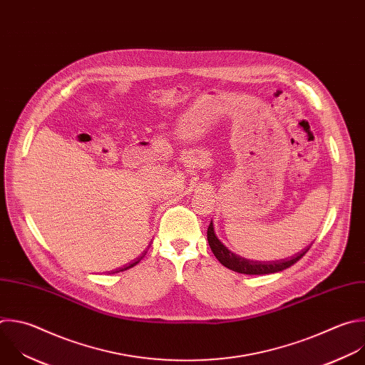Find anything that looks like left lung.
<instances>
[{"label": "left lung", "mask_w": 365, "mask_h": 365, "mask_svg": "<svg viewBox=\"0 0 365 365\" xmlns=\"http://www.w3.org/2000/svg\"><path fill=\"white\" fill-rule=\"evenodd\" d=\"M207 242H209V247H210L213 255L223 267H226L230 271H235L239 274H247V275H265V274H275V272L284 271V269L292 267L295 262H298L309 250V247H308L307 250L295 254L294 257L285 258L281 261H272V262L251 261L247 258H242L237 254H233L222 244L215 233L212 220L207 227Z\"/></svg>", "instance_id": "8db88e82"}]
</instances>
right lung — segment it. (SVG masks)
<instances>
[{
	"label": "right lung",
	"instance_id": "right-lung-1",
	"mask_svg": "<svg viewBox=\"0 0 365 365\" xmlns=\"http://www.w3.org/2000/svg\"><path fill=\"white\" fill-rule=\"evenodd\" d=\"M145 255H146V254H145ZM145 255H143V257H145ZM143 257H140V258H138V259H136V261H133V262H130V264H129V265H126V267H125V268H121V269H118V271H117V272H120V271H126V269H130V268H133V267H135V265H138V264H139V262H140V261H142V259H143Z\"/></svg>",
	"mask_w": 365,
	"mask_h": 365
}]
</instances>
